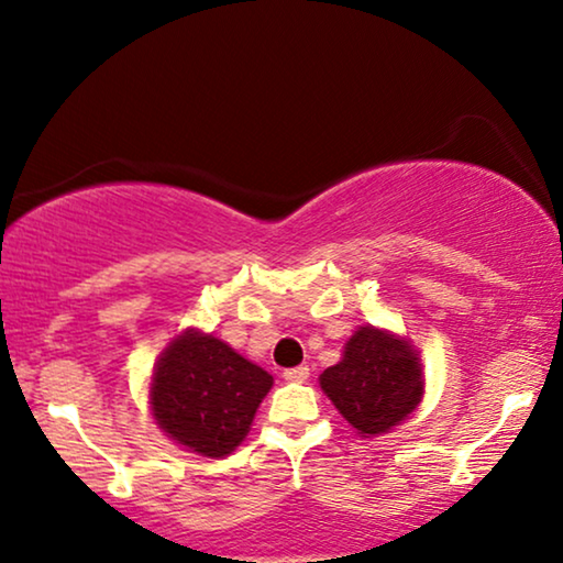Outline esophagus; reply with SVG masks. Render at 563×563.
<instances>
[{
  "instance_id": "obj_1",
  "label": "esophagus",
  "mask_w": 563,
  "mask_h": 563,
  "mask_svg": "<svg viewBox=\"0 0 563 563\" xmlns=\"http://www.w3.org/2000/svg\"><path fill=\"white\" fill-rule=\"evenodd\" d=\"M283 378L288 380V384H303V380H309V368L306 365H298V368H288L283 373Z\"/></svg>"
}]
</instances>
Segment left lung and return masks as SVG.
I'll return each mask as SVG.
<instances>
[{
	"label": "left lung",
	"instance_id": "8db88e82",
	"mask_svg": "<svg viewBox=\"0 0 563 563\" xmlns=\"http://www.w3.org/2000/svg\"><path fill=\"white\" fill-rule=\"evenodd\" d=\"M340 415L368 438L399 424L422 399V368L409 342L363 327L319 378Z\"/></svg>",
	"mask_w": 563,
	"mask_h": 563
}]
</instances>
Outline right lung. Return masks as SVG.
<instances>
[{
	"label": "right lung",
	"mask_w": 563,
	"mask_h": 563,
	"mask_svg": "<svg viewBox=\"0 0 563 563\" xmlns=\"http://www.w3.org/2000/svg\"><path fill=\"white\" fill-rule=\"evenodd\" d=\"M273 376L211 334L187 332L154 371L156 424L192 453L221 459L242 443Z\"/></svg>",
	"instance_id": "add662e5"
}]
</instances>
